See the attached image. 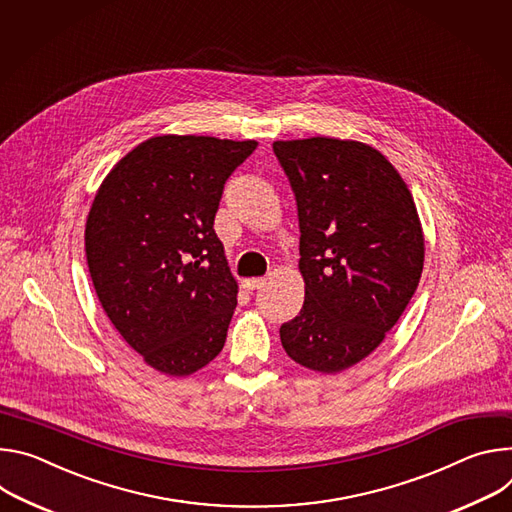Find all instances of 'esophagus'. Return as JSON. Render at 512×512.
Wrapping results in <instances>:
<instances>
[{"instance_id":"1","label":"esophagus","mask_w":512,"mask_h":512,"mask_svg":"<svg viewBox=\"0 0 512 512\" xmlns=\"http://www.w3.org/2000/svg\"><path fill=\"white\" fill-rule=\"evenodd\" d=\"M266 282V278H262V276H258V278H246L244 280V289L246 291H256V289H260L262 285Z\"/></svg>"}]
</instances>
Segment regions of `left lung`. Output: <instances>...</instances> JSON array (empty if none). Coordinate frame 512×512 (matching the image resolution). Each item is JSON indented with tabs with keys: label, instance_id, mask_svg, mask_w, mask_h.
<instances>
[{
	"label": "left lung",
	"instance_id": "obj_1",
	"mask_svg": "<svg viewBox=\"0 0 512 512\" xmlns=\"http://www.w3.org/2000/svg\"><path fill=\"white\" fill-rule=\"evenodd\" d=\"M299 211L301 313L280 327L291 360L342 372L370 356L417 291L425 238L409 187L376 148L337 138L278 140Z\"/></svg>",
	"mask_w": 512,
	"mask_h": 512
}]
</instances>
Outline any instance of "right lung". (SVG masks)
<instances>
[{
    "mask_svg": "<svg viewBox=\"0 0 512 512\" xmlns=\"http://www.w3.org/2000/svg\"><path fill=\"white\" fill-rule=\"evenodd\" d=\"M256 140L154 136L103 179L85 254L109 321L142 360L189 376L223 348L238 305L213 219L225 181Z\"/></svg>",
    "mask_w": 512,
    "mask_h": 512,
    "instance_id": "right-lung-1",
    "label": "right lung"
}]
</instances>
